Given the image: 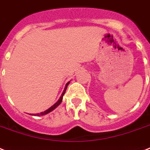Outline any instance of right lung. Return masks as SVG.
I'll return each instance as SVG.
<instances>
[{
	"label": "right lung",
	"mask_w": 150,
	"mask_h": 150,
	"mask_svg": "<svg viewBox=\"0 0 150 150\" xmlns=\"http://www.w3.org/2000/svg\"><path fill=\"white\" fill-rule=\"evenodd\" d=\"M69 83H70V82H68V83L66 84L65 87H64V89L63 93H62V94H61V96H60V98H59V100H57V102L56 103H54V104L53 105L52 107H50V108H49V109H47V110H45V111H44V112H41V113H40V114H31V115H34V116H41V115H42V116H43V115H45V114H48V113H50V112H51L52 110H54L55 109V108H56L57 107H58L59 105L61 104V103L62 102V99H63V96H64V93H65L66 89H67V87H68V84H69Z\"/></svg>",
	"instance_id": "1"
}]
</instances>
